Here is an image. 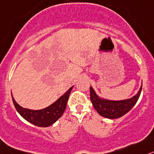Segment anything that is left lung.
I'll return each mask as SVG.
<instances>
[{"instance_id": "obj_1", "label": "left lung", "mask_w": 154, "mask_h": 154, "mask_svg": "<svg viewBox=\"0 0 154 154\" xmlns=\"http://www.w3.org/2000/svg\"><path fill=\"white\" fill-rule=\"evenodd\" d=\"M142 91L140 87L138 93L129 99L122 101H110L100 98L96 94L92 87H90V97L94 108L98 112L100 116L107 119H118L125 115L133 109L140 97Z\"/></svg>"}]
</instances>
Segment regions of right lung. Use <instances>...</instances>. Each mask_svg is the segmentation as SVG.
<instances>
[{"label": "right lung", "mask_w": 154, "mask_h": 154, "mask_svg": "<svg viewBox=\"0 0 154 154\" xmlns=\"http://www.w3.org/2000/svg\"><path fill=\"white\" fill-rule=\"evenodd\" d=\"M72 88L73 87L69 88L63 95L61 96L51 105L41 110H31V109H24L16 102L13 96L11 97L16 110L18 111V113L26 121L37 126L47 127L53 125L63 114Z\"/></svg>", "instance_id": "add662e5"}]
</instances>
